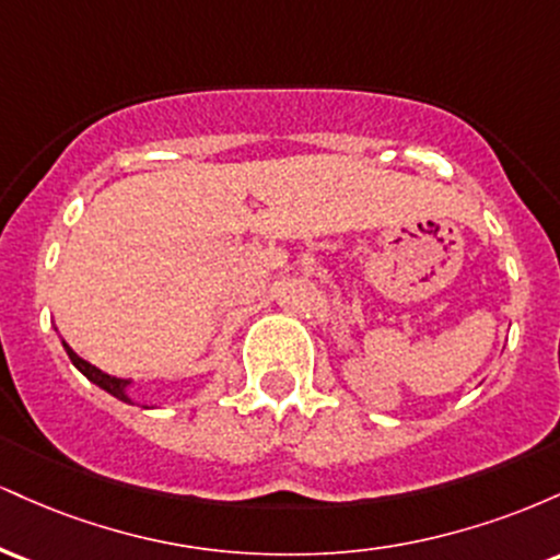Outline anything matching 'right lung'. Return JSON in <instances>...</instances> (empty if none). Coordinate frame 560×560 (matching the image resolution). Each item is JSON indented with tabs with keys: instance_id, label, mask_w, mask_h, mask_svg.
<instances>
[{
	"instance_id": "add662e5",
	"label": "right lung",
	"mask_w": 560,
	"mask_h": 560,
	"mask_svg": "<svg viewBox=\"0 0 560 560\" xmlns=\"http://www.w3.org/2000/svg\"><path fill=\"white\" fill-rule=\"evenodd\" d=\"M62 345H66V342H62ZM66 352H68V358H70V361H73L75 369H79L81 374L89 378V382H94L96 387H102V389H105V392H110V395H113V397H118V400H124V402H131V400H128V395H126V387H128V382H126V378H115V376H110V374H105V371L94 369L92 363L81 361V358L75 355V352L70 350L68 345H66Z\"/></svg>"
}]
</instances>
